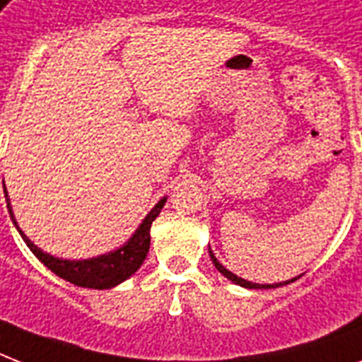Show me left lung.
Returning <instances> with one entry per match:
<instances>
[{
	"mask_svg": "<svg viewBox=\"0 0 362 362\" xmlns=\"http://www.w3.org/2000/svg\"><path fill=\"white\" fill-rule=\"evenodd\" d=\"M210 259H212V263H214L216 269L220 270L221 274L226 276V278H229V280L235 281V284H238V286L247 287V289H270V287H280V286H286V284H291V281L297 280V278H293V280H289V281H280V284H272V286H270V284H267V286H264V284H253V281L242 280V278H238L237 274H233L231 270H227L226 267H223V264H221L220 261H218V259H216V255H214V253H212V250H210Z\"/></svg>",
	"mask_w": 362,
	"mask_h": 362,
	"instance_id": "1",
	"label": "left lung"
}]
</instances>
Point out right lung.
Returning <instances> with one entry per match:
<instances>
[{"label": "right lung", "instance_id": "1", "mask_svg": "<svg viewBox=\"0 0 362 362\" xmlns=\"http://www.w3.org/2000/svg\"><path fill=\"white\" fill-rule=\"evenodd\" d=\"M5 189V184H3ZM7 193V192H5ZM167 199H161L152 210L150 214L144 218L141 227L136 229L135 235L125 242V246H122L116 252H110L107 255H99V257L86 259V261H67V259H58L54 255H48L42 250L33 244L30 238L25 237L24 233L20 231L16 226V220L13 216V209L8 203L7 197V209L11 214V220L14 221V226L20 231L24 242L28 244L33 255H35L41 263H45L48 269L52 270L54 274H58L59 278L71 281L78 287H92V289H110V287L118 286L124 280H127L131 274H135L142 261L146 259V253L150 250V227L152 221L158 218V214L163 209V204Z\"/></svg>", "mask_w": 362, "mask_h": 362}]
</instances>
